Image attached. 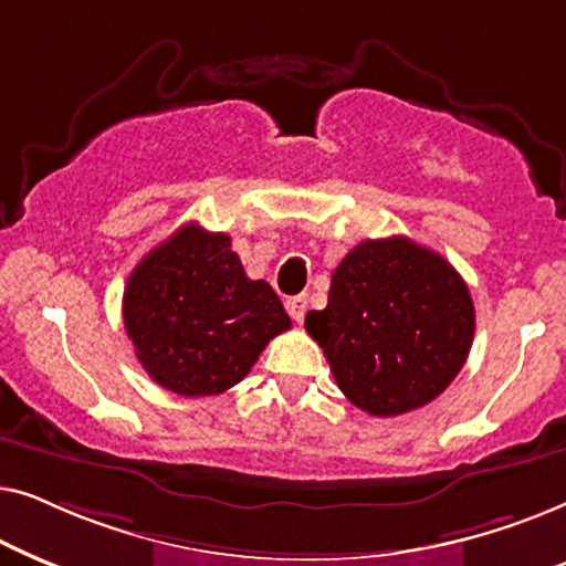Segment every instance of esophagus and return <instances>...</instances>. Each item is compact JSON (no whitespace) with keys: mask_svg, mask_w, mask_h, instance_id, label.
I'll return each instance as SVG.
<instances>
[{"mask_svg":"<svg viewBox=\"0 0 566 566\" xmlns=\"http://www.w3.org/2000/svg\"><path fill=\"white\" fill-rule=\"evenodd\" d=\"M285 312L291 314L293 322H304V316H306V296H304V293L285 298Z\"/></svg>","mask_w":566,"mask_h":566,"instance_id":"obj_1","label":"esophagus"}]
</instances>
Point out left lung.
<instances>
[{"mask_svg": "<svg viewBox=\"0 0 566 566\" xmlns=\"http://www.w3.org/2000/svg\"><path fill=\"white\" fill-rule=\"evenodd\" d=\"M306 332L347 399L374 417H397L443 394L474 339L463 277L407 237L366 239L332 273L322 312Z\"/></svg>", "mask_w": 566, "mask_h": 566, "instance_id": "8db88e82", "label": "left lung"}]
</instances>
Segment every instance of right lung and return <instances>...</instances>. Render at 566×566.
<instances>
[{
  "label": "right lung",
  "mask_w": 566,
  "mask_h": 566,
  "mask_svg": "<svg viewBox=\"0 0 566 566\" xmlns=\"http://www.w3.org/2000/svg\"><path fill=\"white\" fill-rule=\"evenodd\" d=\"M123 324L154 381L213 397L242 381L291 319L265 281L247 277L227 234L185 223L130 273Z\"/></svg>",
  "instance_id": "obj_1"
}]
</instances>
